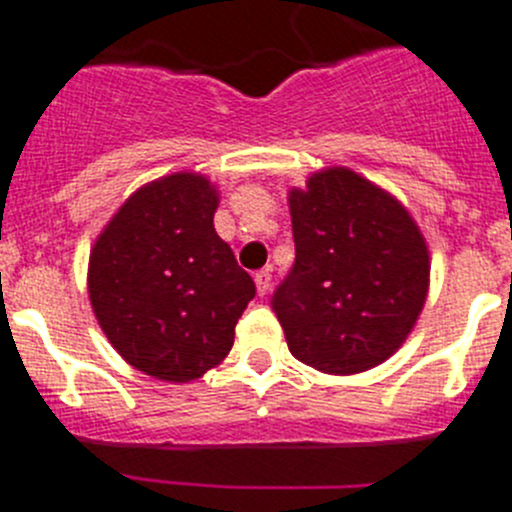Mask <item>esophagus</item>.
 I'll list each match as a JSON object with an SVG mask.
<instances>
[{"label":"esophagus","instance_id":"1","mask_svg":"<svg viewBox=\"0 0 512 512\" xmlns=\"http://www.w3.org/2000/svg\"><path fill=\"white\" fill-rule=\"evenodd\" d=\"M253 281H256V289H259V294H269L271 289V269H261L256 271V276H253Z\"/></svg>","mask_w":512,"mask_h":512}]
</instances>
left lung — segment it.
<instances>
[{
	"label": "left lung",
	"instance_id": "obj_1",
	"mask_svg": "<svg viewBox=\"0 0 512 512\" xmlns=\"http://www.w3.org/2000/svg\"><path fill=\"white\" fill-rule=\"evenodd\" d=\"M296 259L271 309L299 362L357 374L392 357L427 296L430 256L410 213L347 168L291 191Z\"/></svg>",
	"mask_w": 512,
	"mask_h": 512
}]
</instances>
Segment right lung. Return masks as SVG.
I'll use <instances>...</instances> for the list:
<instances>
[{"label":"right lung","instance_id":"add662e5","mask_svg":"<svg viewBox=\"0 0 512 512\" xmlns=\"http://www.w3.org/2000/svg\"><path fill=\"white\" fill-rule=\"evenodd\" d=\"M218 198L203 175L175 173L125 201L90 253V301L120 357L165 382L221 362L256 296L213 228Z\"/></svg>","mask_w":512,"mask_h":512}]
</instances>
